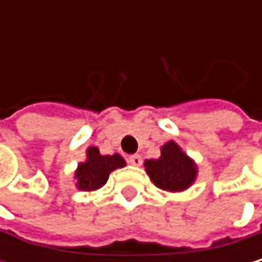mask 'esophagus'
Instances as JSON below:
<instances>
[{
    "instance_id": "obj_1",
    "label": "esophagus",
    "mask_w": 262,
    "mask_h": 262,
    "mask_svg": "<svg viewBox=\"0 0 262 262\" xmlns=\"http://www.w3.org/2000/svg\"><path fill=\"white\" fill-rule=\"evenodd\" d=\"M129 164L135 165V167H139L142 164V158L139 155H132V156H129Z\"/></svg>"
}]
</instances>
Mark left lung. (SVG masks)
<instances>
[{
  "label": "left lung",
  "mask_w": 262,
  "mask_h": 262,
  "mask_svg": "<svg viewBox=\"0 0 262 262\" xmlns=\"http://www.w3.org/2000/svg\"><path fill=\"white\" fill-rule=\"evenodd\" d=\"M150 181L168 192H182L195 182L199 167L176 141H168L161 147L158 159L144 162Z\"/></svg>",
  "instance_id": "left-lung-1"
}]
</instances>
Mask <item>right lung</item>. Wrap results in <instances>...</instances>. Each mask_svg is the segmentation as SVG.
I'll use <instances>...</instances> for the list:
<instances>
[{"label":"right lung","instance_id":"1","mask_svg":"<svg viewBox=\"0 0 262 262\" xmlns=\"http://www.w3.org/2000/svg\"><path fill=\"white\" fill-rule=\"evenodd\" d=\"M123 167L126 161L121 155H101L98 147H88L86 159L74 171V182L80 191H97L107 182L112 171Z\"/></svg>","mask_w":262,"mask_h":262}]
</instances>
